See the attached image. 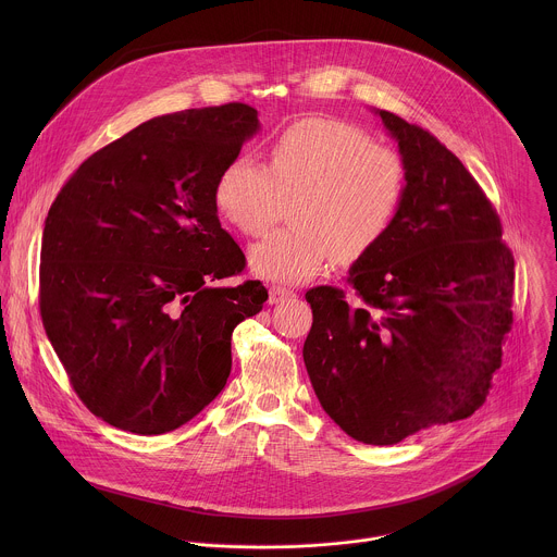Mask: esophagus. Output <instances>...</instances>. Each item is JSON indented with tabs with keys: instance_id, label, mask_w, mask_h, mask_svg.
Here are the masks:
<instances>
[{
	"instance_id": "1",
	"label": "esophagus",
	"mask_w": 557,
	"mask_h": 557,
	"mask_svg": "<svg viewBox=\"0 0 557 557\" xmlns=\"http://www.w3.org/2000/svg\"><path fill=\"white\" fill-rule=\"evenodd\" d=\"M296 294L287 287H270V296H268V302L270 305H278V302H285L287 298H294Z\"/></svg>"
}]
</instances>
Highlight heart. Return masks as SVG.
Segmentation results:
<instances>
[{"mask_svg": "<svg viewBox=\"0 0 557 557\" xmlns=\"http://www.w3.org/2000/svg\"><path fill=\"white\" fill-rule=\"evenodd\" d=\"M407 197V164L393 146L371 141L356 124L302 117L285 126L268 148V166L238 157L214 184L219 214L244 236L268 232L287 201L292 230L250 248L257 276L305 283L338 255H369L397 223Z\"/></svg>", "mask_w": 557, "mask_h": 557, "instance_id": "heart-1", "label": "heart"}]
</instances>
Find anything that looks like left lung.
<instances>
[{
    "mask_svg": "<svg viewBox=\"0 0 557 557\" xmlns=\"http://www.w3.org/2000/svg\"><path fill=\"white\" fill-rule=\"evenodd\" d=\"M407 164L397 223L347 276L354 294L307 292L305 364L325 413L391 446L470 418L512 325L515 257L472 173L429 131L377 109Z\"/></svg>",
    "mask_w": 557,
    "mask_h": 557,
    "instance_id": "1",
    "label": "left lung"
}]
</instances>
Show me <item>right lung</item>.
<instances>
[{
    "mask_svg": "<svg viewBox=\"0 0 557 557\" xmlns=\"http://www.w3.org/2000/svg\"><path fill=\"white\" fill-rule=\"evenodd\" d=\"M259 131L244 102L160 115L94 152L42 232L40 315L83 405L137 435L169 433L225 388L232 332L268 300L214 287L246 257L214 184Z\"/></svg>",
    "mask_w": 557,
    "mask_h": 557,
    "instance_id": "add662e5",
    "label": "right lung"
}]
</instances>
